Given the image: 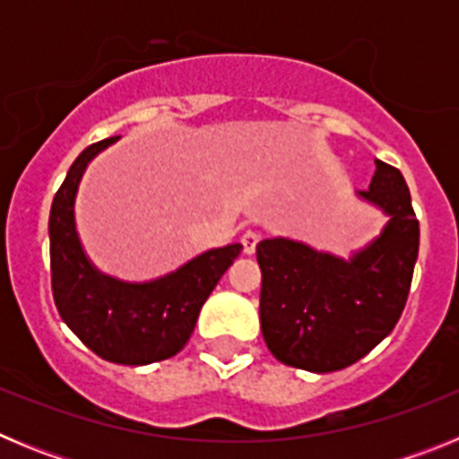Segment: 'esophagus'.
Returning a JSON list of instances; mask_svg holds the SVG:
<instances>
[{"label":"esophagus","instance_id":"esophagus-1","mask_svg":"<svg viewBox=\"0 0 459 459\" xmlns=\"http://www.w3.org/2000/svg\"><path fill=\"white\" fill-rule=\"evenodd\" d=\"M259 232H253V230H248V232L241 234V246H243V253L246 255H253L255 248H257L259 243Z\"/></svg>","mask_w":459,"mask_h":459}]
</instances>
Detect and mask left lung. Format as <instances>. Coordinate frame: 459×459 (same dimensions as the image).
<instances>
[{"label": "left lung", "instance_id": "left-lung-1", "mask_svg": "<svg viewBox=\"0 0 459 459\" xmlns=\"http://www.w3.org/2000/svg\"><path fill=\"white\" fill-rule=\"evenodd\" d=\"M368 190L391 221L350 262L290 238L257 246L259 322L271 354L291 368L335 372L370 354L395 328L419 257V218L403 172L384 160Z\"/></svg>", "mask_w": 459, "mask_h": 459}]
</instances>
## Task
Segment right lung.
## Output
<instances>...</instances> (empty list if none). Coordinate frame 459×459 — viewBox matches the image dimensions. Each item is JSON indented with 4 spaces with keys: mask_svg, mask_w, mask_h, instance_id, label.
Segmentation results:
<instances>
[{
    "mask_svg": "<svg viewBox=\"0 0 459 459\" xmlns=\"http://www.w3.org/2000/svg\"><path fill=\"white\" fill-rule=\"evenodd\" d=\"M115 140L108 137L84 149L52 200L48 225L52 296L64 322L93 354L119 366H147L184 350L202 306L243 246L209 250L144 285L99 273L82 253L73 204L87 163Z\"/></svg>",
    "mask_w": 459,
    "mask_h": 459,
    "instance_id": "obj_1",
    "label": "right lung"
}]
</instances>
